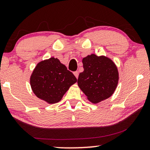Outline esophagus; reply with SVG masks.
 Here are the masks:
<instances>
[{
    "label": "esophagus",
    "mask_w": 150,
    "mask_h": 150,
    "mask_svg": "<svg viewBox=\"0 0 150 150\" xmlns=\"http://www.w3.org/2000/svg\"><path fill=\"white\" fill-rule=\"evenodd\" d=\"M73 73H74V75L75 76V77L77 79L78 76H79V72H78V71H75V72Z\"/></svg>",
    "instance_id": "34e87169"
}]
</instances>
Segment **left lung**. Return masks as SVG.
I'll return each mask as SVG.
<instances>
[{
    "mask_svg": "<svg viewBox=\"0 0 150 150\" xmlns=\"http://www.w3.org/2000/svg\"><path fill=\"white\" fill-rule=\"evenodd\" d=\"M83 71L80 73L77 83L92 103L109 98L114 93L119 81V73L114 62L105 56L92 54L82 59Z\"/></svg>",
    "mask_w": 150,
    "mask_h": 150,
    "instance_id": "obj_1",
    "label": "left lung"
}]
</instances>
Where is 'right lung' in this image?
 <instances>
[{"label":"right lung","mask_w":150,"mask_h":150,"mask_svg":"<svg viewBox=\"0 0 150 150\" xmlns=\"http://www.w3.org/2000/svg\"><path fill=\"white\" fill-rule=\"evenodd\" d=\"M77 82V79L58 58L52 57L39 62L30 77L33 93L48 104L58 103Z\"/></svg>","instance_id":"obj_1"}]
</instances>
